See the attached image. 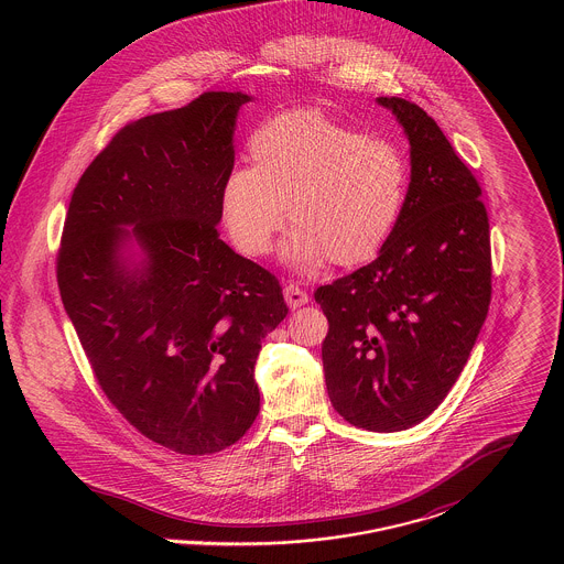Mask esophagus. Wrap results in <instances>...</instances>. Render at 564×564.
Segmentation results:
<instances>
[{
    "instance_id": "obj_1",
    "label": "esophagus",
    "mask_w": 564,
    "mask_h": 564,
    "mask_svg": "<svg viewBox=\"0 0 564 564\" xmlns=\"http://www.w3.org/2000/svg\"><path fill=\"white\" fill-rule=\"evenodd\" d=\"M283 295H285V302H288V306H290L292 311L300 308V306H304V304L308 302V294H306L304 290H300V288L294 285V283H288V285H285Z\"/></svg>"
}]
</instances>
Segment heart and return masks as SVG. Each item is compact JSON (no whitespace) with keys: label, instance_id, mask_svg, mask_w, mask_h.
I'll use <instances>...</instances> for the list:
<instances>
[{"label":"heart","instance_id":"obj_1","mask_svg":"<svg viewBox=\"0 0 564 564\" xmlns=\"http://www.w3.org/2000/svg\"><path fill=\"white\" fill-rule=\"evenodd\" d=\"M253 166L232 169L219 189V214L235 247L260 258L285 224V264L315 272L329 260L359 267L382 251L402 219L410 166L402 148L372 139L322 111H290L249 139Z\"/></svg>","mask_w":564,"mask_h":564}]
</instances>
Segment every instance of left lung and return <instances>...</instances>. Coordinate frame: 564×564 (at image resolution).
I'll return each mask as SVG.
<instances>
[{
  "label": "left lung",
  "instance_id": "obj_1",
  "mask_svg": "<svg viewBox=\"0 0 564 564\" xmlns=\"http://www.w3.org/2000/svg\"><path fill=\"white\" fill-rule=\"evenodd\" d=\"M410 141V189L372 264L315 292L329 329L322 357L334 410L355 427H414L444 402L490 304L482 189L425 109L378 97Z\"/></svg>",
  "mask_w": 564,
  "mask_h": 564
}]
</instances>
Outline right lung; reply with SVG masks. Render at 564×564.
Wrapping results in <instances>:
<instances>
[{
    "label": "right lung",
    "instance_id": "add662e5",
    "mask_svg": "<svg viewBox=\"0 0 564 564\" xmlns=\"http://www.w3.org/2000/svg\"><path fill=\"white\" fill-rule=\"evenodd\" d=\"M251 99L205 93L118 131L72 194L56 258L63 306L109 402L180 455L219 453L253 425L256 359L288 315L274 274L215 228Z\"/></svg>",
    "mask_w": 564,
    "mask_h": 564
}]
</instances>
